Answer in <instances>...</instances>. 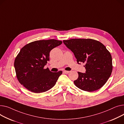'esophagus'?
<instances>
[{
	"instance_id": "34e87169",
	"label": "esophagus",
	"mask_w": 124,
	"mask_h": 124,
	"mask_svg": "<svg viewBox=\"0 0 124 124\" xmlns=\"http://www.w3.org/2000/svg\"><path fill=\"white\" fill-rule=\"evenodd\" d=\"M63 72L65 73V74H68V73H69V72H70V71H63Z\"/></svg>"
}]
</instances>
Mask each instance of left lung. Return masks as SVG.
I'll return each instance as SVG.
<instances>
[{"label":"left lung","mask_w":124,"mask_h":124,"mask_svg":"<svg viewBox=\"0 0 124 124\" xmlns=\"http://www.w3.org/2000/svg\"><path fill=\"white\" fill-rule=\"evenodd\" d=\"M63 43L74 53L78 64H85L86 73L78 72V78L74 81L75 86L87 92L102 88L113 70L112 56L106 47L92 39H71Z\"/></svg>","instance_id":"1"}]
</instances>
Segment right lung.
<instances>
[{"label": "right lung", "mask_w": 124, "mask_h": 124, "mask_svg": "<svg viewBox=\"0 0 124 124\" xmlns=\"http://www.w3.org/2000/svg\"><path fill=\"white\" fill-rule=\"evenodd\" d=\"M62 41L55 39L37 40L23 47L16 57L14 66L19 83L30 91L43 93L56 84L62 71L52 72L45 65L49 61V53Z\"/></svg>", "instance_id": "1"}]
</instances>
